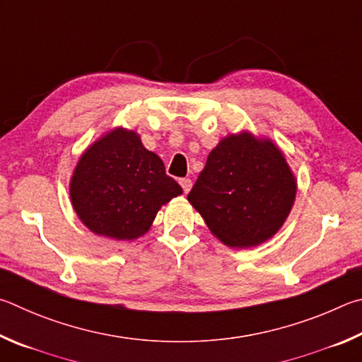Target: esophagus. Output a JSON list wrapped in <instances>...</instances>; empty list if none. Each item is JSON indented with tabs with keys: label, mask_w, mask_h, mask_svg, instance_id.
Segmentation results:
<instances>
[{
	"label": "esophagus",
	"mask_w": 362,
	"mask_h": 362,
	"mask_svg": "<svg viewBox=\"0 0 362 362\" xmlns=\"http://www.w3.org/2000/svg\"><path fill=\"white\" fill-rule=\"evenodd\" d=\"M180 185L182 187V191H185V194H187L192 189V181L189 180V177H185V180H180Z\"/></svg>",
	"instance_id": "34e87169"
}]
</instances>
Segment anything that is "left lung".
Masks as SVG:
<instances>
[{
    "instance_id": "obj_1",
    "label": "left lung",
    "mask_w": 362,
    "mask_h": 362,
    "mask_svg": "<svg viewBox=\"0 0 362 362\" xmlns=\"http://www.w3.org/2000/svg\"><path fill=\"white\" fill-rule=\"evenodd\" d=\"M297 180L270 138L243 130L224 136L206 158L187 200L208 229L230 248H252L281 229Z\"/></svg>"
}]
</instances>
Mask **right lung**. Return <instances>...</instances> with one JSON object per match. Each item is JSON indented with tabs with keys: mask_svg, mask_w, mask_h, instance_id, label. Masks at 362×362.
<instances>
[{
	"mask_svg": "<svg viewBox=\"0 0 362 362\" xmlns=\"http://www.w3.org/2000/svg\"><path fill=\"white\" fill-rule=\"evenodd\" d=\"M182 194L156 152L135 130L116 127L82 152L69 180V199L88 230L130 242L151 229L157 211Z\"/></svg>",
	"mask_w": 362,
	"mask_h": 362,
	"instance_id": "obj_1",
	"label": "right lung"
}]
</instances>
